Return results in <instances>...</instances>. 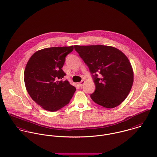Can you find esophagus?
<instances>
[{
  "label": "esophagus",
  "instance_id": "34e87169",
  "mask_svg": "<svg viewBox=\"0 0 157 157\" xmlns=\"http://www.w3.org/2000/svg\"><path fill=\"white\" fill-rule=\"evenodd\" d=\"M84 83H85V81H84V80H82V82H80L78 83V85H79L80 86L82 87V86L84 85Z\"/></svg>",
  "mask_w": 157,
  "mask_h": 157
}]
</instances>
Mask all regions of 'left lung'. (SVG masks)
<instances>
[{"label": "left lung", "instance_id": "obj_1", "mask_svg": "<svg viewBox=\"0 0 157 157\" xmlns=\"http://www.w3.org/2000/svg\"><path fill=\"white\" fill-rule=\"evenodd\" d=\"M94 78L95 91L90 95L97 104L113 108L128 95L133 83V71L127 56L116 48L103 45L74 46ZM99 72L101 78L96 73Z\"/></svg>", "mask_w": 157, "mask_h": 157}]
</instances>
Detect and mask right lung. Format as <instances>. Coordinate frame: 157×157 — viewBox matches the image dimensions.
<instances>
[{"mask_svg":"<svg viewBox=\"0 0 157 157\" xmlns=\"http://www.w3.org/2000/svg\"><path fill=\"white\" fill-rule=\"evenodd\" d=\"M74 46L52 47L34 53L24 71L26 90L31 98L43 109L56 111L69 104L76 88L67 80L62 70L66 56Z\"/></svg>","mask_w":157,"mask_h":157,"instance_id":"right-lung-1","label":"right lung"}]
</instances>
